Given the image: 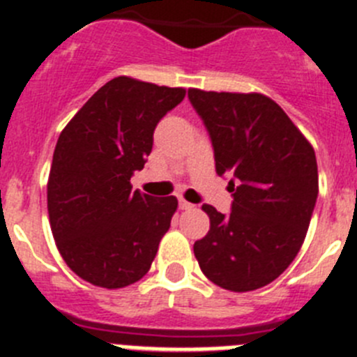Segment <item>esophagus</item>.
I'll return each mask as SVG.
<instances>
[{
    "mask_svg": "<svg viewBox=\"0 0 357 357\" xmlns=\"http://www.w3.org/2000/svg\"><path fill=\"white\" fill-rule=\"evenodd\" d=\"M178 207H181L182 211H189V209H193V204H189V202H185L184 198H181V200H178Z\"/></svg>",
    "mask_w": 357,
    "mask_h": 357,
    "instance_id": "34e87169",
    "label": "esophagus"
}]
</instances>
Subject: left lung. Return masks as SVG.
<instances>
[{"label":"left lung","mask_w":357,"mask_h":357,"mask_svg":"<svg viewBox=\"0 0 357 357\" xmlns=\"http://www.w3.org/2000/svg\"><path fill=\"white\" fill-rule=\"evenodd\" d=\"M214 150L230 173V213L204 204L211 229L195 243L204 275L229 291L275 280L301 250L318 197L313 146L273 100L259 93L189 89Z\"/></svg>","instance_id":"obj_1"}]
</instances>
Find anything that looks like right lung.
<instances>
[{"instance_id": "obj_1", "label": "right lung", "mask_w": 357, "mask_h": 357, "mask_svg": "<svg viewBox=\"0 0 357 357\" xmlns=\"http://www.w3.org/2000/svg\"><path fill=\"white\" fill-rule=\"evenodd\" d=\"M184 96L182 87L112 78L59 135L48 181L50 225L62 259L91 284H134L155 259L178 202L132 191L130 178L144 168L157 123Z\"/></svg>"}]
</instances>
